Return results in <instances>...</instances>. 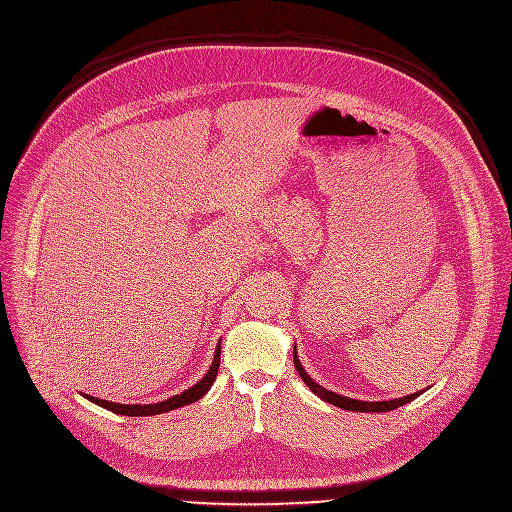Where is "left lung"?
Wrapping results in <instances>:
<instances>
[{
  "mask_svg": "<svg viewBox=\"0 0 512 512\" xmlns=\"http://www.w3.org/2000/svg\"><path fill=\"white\" fill-rule=\"evenodd\" d=\"M292 355H294V367H296L300 379H302L306 385H309V389H311L317 397L325 399L327 403H333V405L341 407V410L361 412V414H367V412H375V414H379V412H391V410H395V407H399V405H405V403L414 401L416 397H420V395L428 389V387H426V389H422V391H416V393H410V395H403V397H397V399H389V401H363V399H353V397L339 395V393H335V391H331V389H325V387L319 385L309 373H306L304 367H302V363H300V359H298V355H296V345H294Z\"/></svg>",
  "mask_w": 512,
  "mask_h": 512,
  "instance_id": "obj_1",
  "label": "left lung"
}]
</instances>
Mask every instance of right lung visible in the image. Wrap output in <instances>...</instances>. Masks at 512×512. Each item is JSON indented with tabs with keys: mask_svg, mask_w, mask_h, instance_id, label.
Instances as JSON below:
<instances>
[{
	"mask_svg": "<svg viewBox=\"0 0 512 512\" xmlns=\"http://www.w3.org/2000/svg\"><path fill=\"white\" fill-rule=\"evenodd\" d=\"M222 339L218 341V347H216V355H214V361L208 369V373L203 375L195 385H191L189 389L165 399V401H159V403H115V401H105V399H98V397H92L88 393H82L88 401L105 407V410L109 412H115L119 416H131V418H145V416H157V414H165V412H171V410H177V407H183V405H189V403H195L197 399H201L203 395H206L212 387V383L216 381L218 377V369H220V353H222Z\"/></svg>",
	"mask_w": 512,
	"mask_h": 512,
	"instance_id": "obj_1",
	"label": "right lung"
}]
</instances>
